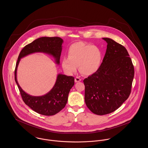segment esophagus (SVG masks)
Instances as JSON below:
<instances>
[{
    "mask_svg": "<svg viewBox=\"0 0 148 148\" xmlns=\"http://www.w3.org/2000/svg\"><path fill=\"white\" fill-rule=\"evenodd\" d=\"M81 80H82V79H81L80 77H76L75 79V82L76 83L79 82H80Z\"/></svg>",
    "mask_w": 148,
    "mask_h": 148,
    "instance_id": "obj_1",
    "label": "esophagus"
}]
</instances>
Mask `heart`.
<instances>
[{"label": "heart", "instance_id": "obj_1", "mask_svg": "<svg viewBox=\"0 0 148 148\" xmlns=\"http://www.w3.org/2000/svg\"><path fill=\"white\" fill-rule=\"evenodd\" d=\"M102 53L96 46L78 42L69 48L68 57H64L62 62L64 71L68 74L75 73L79 65L80 72L85 76L96 73L100 68Z\"/></svg>", "mask_w": 148, "mask_h": 148}]
</instances>
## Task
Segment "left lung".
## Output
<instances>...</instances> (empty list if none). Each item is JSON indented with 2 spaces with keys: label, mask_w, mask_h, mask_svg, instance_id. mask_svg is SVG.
Segmentation results:
<instances>
[{
  "label": "left lung",
  "mask_w": 148,
  "mask_h": 148,
  "mask_svg": "<svg viewBox=\"0 0 148 148\" xmlns=\"http://www.w3.org/2000/svg\"><path fill=\"white\" fill-rule=\"evenodd\" d=\"M99 71L84 80L85 102L97 115L117 109L129 97L134 78V66L127 49L112 39Z\"/></svg>",
  "instance_id": "8db88e82"
}]
</instances>
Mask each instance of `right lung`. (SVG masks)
I'll return each instance as SVG.
<instances>
[{
  "label": "right lung",
  "mask_w": 148,
  "mask_h": 148,
  "mask_svg": "<svg viewBox=\"0 0 148 148\" xmlns=\"http://www.w3.org/2000/svg\"><path fill=\"white\" fill-rule=\"evenodd\" d=\"M63 40L59 37H42L25 45L21 50L15 70V80L18 85L23 101L35 112L44 116H52L62 110L68 101L71 89L75 84V79L59 73L53 88L45 95L40 96L30 95L24 92L17 80V69L21 58L37 52L52 56L58 65L62 51Z\"/></svg>",
  "instance_id": "right-lung-1"
}]
</instances>
